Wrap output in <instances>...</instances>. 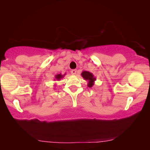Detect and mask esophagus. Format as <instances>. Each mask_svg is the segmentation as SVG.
Segmentation results:
<instances>
[{
	"label": "esophagus",
	"instance_id": "34e87169",
	"mask_svg": "<svg viewBox=\"0 0 150 150\" xmlns=\"http://www.w3.org/2000/svg\"><path fill=\"white\" fill-rule=\"evenodd\" d=\"M71 73L72 75H75L77 73V70L76 69H73L71 71Z\"/></svg>",
	"mask_w": 150,
	"mask_h": 150
}]
</instances>
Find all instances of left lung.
Instances as JSON below:
<instances>
[{
    "label": "left lung",
    "instance_id": "left-lung-1",
    "mask_svg": "<svg viewBox=\"0 0 150 150\" xmlns=\"http://www.w3.org/2000/svg\"><path fill=\"white\" fill-rule=\"evenodd\" d=\"M81 76L85 81H87V86L88 87H92L95 84V81H96V77L94 76L92 73L87 71H83L81 73Z\"/></svg>",
    "mask_w": 150,
    "mask_h": 150
}]
</instances>
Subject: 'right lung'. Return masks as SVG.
<instances>
[{
	"mask_svg": "<svg viewBox=\"0 0 150 150\" xmlns=\"http://www.w3.org/2000/svg\"><path fill=\"white\" fill-rule=\"evenodd\" d=\"M65 75V73L63 75H62V73H60V74H57L55 76V79L54 80H56V81H60L62 79H63V77H64Z\"/></svg>",
	"mask_w": 150,
	"mask_h": 150,
	"instance_id": "right-lung-1",
	"label": "right lung"
}]
</instances>
